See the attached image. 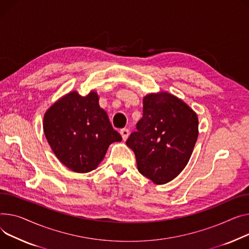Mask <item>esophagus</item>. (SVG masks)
Here are the masks:
<instances>
[{"label": "esophagus", "instance_id": "34e87169", "mask_svg": "<svg viewBox=\"0 0 249 249\" xmlns=\"http://www.w3.org/2000/svg\"><path fill=\"white\" fill-rule=\"evenodd\" d=\"M120 134H121V136H122V139H123L124 141H126L127 138H128V136H129V134H130V131H129V129H126V128L121 129V130H120Z\"/></svg>", "mask_w": 249, "mask_h": 249}]
</instances>
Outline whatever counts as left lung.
Instances as JSON below:
<instances>
[{"label": "left lung", "instance_id": "obj_1", "mask_svg": "<svg viewBox=\"0 0 249 249\" xmlns=\"http://www.w3.org/2000/svg\"><path fill=\"white\" fill-rule=\"evenodd\" d=\"M136 129L126 144L135 153L138 171L155 184L168 183L190 159L198 137L197 115L169 93L149 94Z\"/></svg>", "mask_w": 249, "mask_h": 249}]
</instances>
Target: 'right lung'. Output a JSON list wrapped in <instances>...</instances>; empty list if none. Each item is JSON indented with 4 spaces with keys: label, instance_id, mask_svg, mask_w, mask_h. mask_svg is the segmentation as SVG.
<instances>
[{
    "label": "right lung",
    "instance_id": "1",
    "mask_svg": "<svg viewBox=\"0 0 249 249\" xmlns=\"http://www.w3.org/2000/svg\"><path fill=\"white\" fill-rule=\"evenodd\" d=\"M97 93L82 97L74 91L57 101L44 116V133L57 158L70 170L86 173L100 163L109 145L120 142Z\"/></svg>",
    "mask_w": 249,
    "mask_h": 249
}]
</instances>
